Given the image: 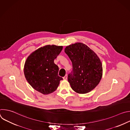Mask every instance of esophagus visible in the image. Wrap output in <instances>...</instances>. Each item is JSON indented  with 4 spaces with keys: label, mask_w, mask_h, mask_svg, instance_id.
Returning <instances> with one entry per match:
<instances>
[{
    "label": "esophagus",
    "mask_w": 130,
    "mask_h": 130,
    "mask_svg": "<svg viewBox=\"0 0 130 130\" xmlns=\"http://www.w3.org/2000/svg\"><path fill=\"white\" fill-rule=\"evenodd\" d=\"M63 79L64 80H67V75H65L64 77H63Z\"/></svg>",
    "instance_id": "1"
}]
</instances>
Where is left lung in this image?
<instances>
[{"instance_id": "left-lung-1", "label": "left lung", "mask_w": 130, "mask_h": 130, "mask_svg": "<svg viewBox=\"0 0 130 130\" xmlns=\"http://www.w3.org/2000/svg\"><path fill=\"white\" fill-rule=\"evenodd\" d=\"M72 64V72L68 76L71 88L78 94H86L99 83L102 65L97 54L86 45L76 43L65 48Z\"/></svg>"}]
</instances>
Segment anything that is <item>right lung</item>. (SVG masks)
<instances>
[{"label": "right lung", "mask_w": 130, "mask_h": 130, "mask_svg": "<svg viewBox=\"0 0 130 130\" xmlns=\"http://www.w3.org/2000/svg\"><path fill=\"white\" fill-rule=\"evenodd\" d=\"M63 46L46 45L32 52L24 65V75L30 85L44 95L56 90L63 78L58 76L59 67L54 60Z\"/></svg>", "instance_id": "add662e5"}]
</instances>
